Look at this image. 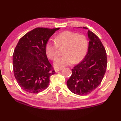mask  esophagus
Instances as JSON below:
<instances>
[{"mask_svg":"<svg viewBox=\"0 0 121 121\" xmlns=\"http://www.w3.org/2000/svg\"><path fill=\"white\" fill-rule=\"evenodd\" d=\"M61 70V69H57V68H56V69H55V71L56 72H58V71H60Z\"/></svg>","mask_w":121,"mask_h":121,"instance_id":"1","label":"esophagus"}]
</instances>
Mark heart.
Returning a JSON list of instances; mask_svg holds the SVG:
<instances>
[{
    "label": "heart",
    "mask_w": 121,
    "mask_h": 121,
    "mask_svg": "<svg viewBox=\"0 0 121 121\" xmlns=\"http://www.w3.org/2000/svg\"><path fill=\"white\" fill-rule=\"evenodd\" d=\"M55 42L49 40L45 44V50L48 57L55 60L58 55V47L65 45L64 55L57 58L54 63V66L61 69L75 63L81 61L86 53L87 40L82 35H78L71 31H64L58 34Z\"/></svg>",
    "instance_id": "1"
}]
</instances>
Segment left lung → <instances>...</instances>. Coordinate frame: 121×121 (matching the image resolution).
Instances as JSON below:
<instances>
[{"label": "left lung", "instance_id": "left-lung-1", "mask_svg": "<svg viewBox=\"0 0 121 121\" xmlns=\"http://www.w3.org/2000/svg\"><path fill=\"white\" fill-rule=\"evenodd\" d=\"M84 29L87 28L83 27ZM88 51L83 60L72 69V74L67 81L71 92L86 95L96 89L103 80L106 71L107 57L100 40L88 30Z\"/></svg>", "mask_w": 121, "mask_h": 121}]
</instances>
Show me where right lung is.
<instances>
[{"mask_svg":"<svg viewBox=\"0 0 121 121\" xmlns=\"http://www.w3.org/2000/svg\"><path fill=\"white\" fill-rule=\"evenodd\" d=\"M58 29L35 28L18 41L13 54V72L18 85L26 92L38 93L49 85L55 71L48 60L45 47Z\"/></svg>","mask_w":121,"mask_h":121,"instance_id":"obj_1","label":"right lung"}]
</instances>
